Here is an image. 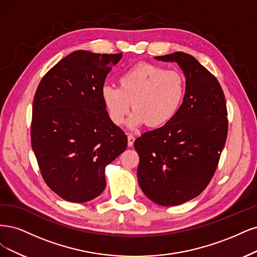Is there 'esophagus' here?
<instances>
[{"mask_svg": "<svg viewBox=\"0 0 257 257\" xmlns=\"http://www.w3.org/2000/svg\"><path fill=\"white\" fill-rule=\"evenodd\" d=\"M135 141H136V138H135V136L129 135V136H128V146H129V147H131L132 145H134Z\"/></svg>", "mask_w": 257, "mask_h": 257, "instance_id": "1", "label": "esophagus"}]
</instances>
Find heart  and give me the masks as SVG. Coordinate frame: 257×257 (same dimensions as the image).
Instances as JSON below:
<instances>
[{"mask_svg": "<svg viewBox=\"0 0 257 257\" xmlns=\"http://www.w3.org/2000/svg\"><path fill=\"white\" fill-rule=\"evenodd\" d=\"M186 79L178 70H168L151 63H139L123 71L118 87L105 84L100 96L110 120L116 126L125 122L132 103L129 126L146 123L160 128L179 111L186 96Z\"/></svg>", "mask_w": 257, "mask_h": 257, "instance_id": "heart-1", "label": "heart"}]
</instances>
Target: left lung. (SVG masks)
<instances>
[{
	"instance_id": "obj_1",
	"label": "left lung",
	"mask_w": 257,
	"mask_h": 257,
	"mask_svg": "<svg viewBox=\"0 0 257 257\" xmlns=\"http://www.w3.org/2000/svg\"><path fill=\"white\" fill-rule=\"evenodd\" d=\"M156 59L176 62L187 89L170 122L136 140L138 180L156 204L176 206L201 194L210 183L227 137V109L219 81L192 55L174 52Z\"/></svg>"
}]
</instances>
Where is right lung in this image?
<instances>
[{
    "label": "right lung",
    "mask_w": 257,
    "mask_h": 257,
    "mask_svg": "<svg viewBox=\"0 0 257 257\" xmlns=\"http://www.w3.org/2000/svg\"><path fill=\"white\" fill-rule=\"evenodd\" d=\"M121 56L74 51L36 89L32 148L47 186L65 201L84 203L101 194L105 167L127 147V136L110 120L100 96Z\"/></svg>",
    "instance_id": "obj_1"
}]
</instances>
